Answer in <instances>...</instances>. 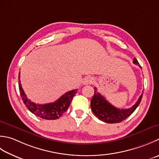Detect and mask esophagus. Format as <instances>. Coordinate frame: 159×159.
I'll use <instances>...</instances> for the list:
<instances>
[{
    "label": "esophagus",
    "instance_id": "1",
    "mask_svg": "<svg viewBox=\"0 0 159 159\" xmlns=\"http://www.w3.org/2000/svg\"><path fill=\"white\" fill-rule=\"evenodd\" d=\"M94 82V79L91 76H88L85 78V79L83 80V85H89V84H92Z\"/></svg>",
    "mask_w": 159,
    "mask_h": 159
}]
</instances>
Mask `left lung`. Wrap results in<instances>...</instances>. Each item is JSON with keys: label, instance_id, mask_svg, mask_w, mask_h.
I'll return each instance as SVG.
<instances>
[{"label": "left lung", "instance_id": "left-lung-1", "mask_svg": "<svg viewBox=\"0 0 159 159\" xmlns=\"http://www.w3.org/2000/svg\"><path fill=\"white\" fill-rule=\"evenodd\" d=\"M134 64L139 65L138 61L136 58H134ZM94 94L91 100V108L95 116L99 120L107 123H117L125 120L129 117L139 106L141 101L143 94L140 96L138 101L133 105L132 107L128 109H118L111 105L100 93L97 92V88H94Z\"/></svg>", "mask_w": 159, "mask_h": 159}]
</instances>
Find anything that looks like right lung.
<instances>
[{
	"instance_id": "add662e5",
	"label": "right lung",
	"mask_w": 159,
	"mask_h": 159,
	"mask_svg": "<svg viewBox=\"0 0 159 159\" xmlns=\"http://www.w3.org/2000/svg\"><path fill=\"white\" fill-rule=\"evenodd\" d=\"M20 73L18 76V87H19L20 94L23 99L24 104L31 112L35 114L41 119L46 120H56L61 116L67 111L71 102L74 96L77 93V89L66 92L61 96L57 101L54 102L47 104H36L27 98L25 94L20 80Z\"/></svg>"
}]
</instances>
